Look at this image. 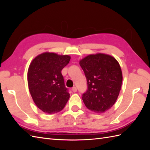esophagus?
Wrapping results in <instances>:
<instances>
[{
  "label": "esophagus",
  "instance_id": "1",
  "mask_svg": "<svg viewBox=\"0 0 150 150\" xmlns=\"http://www.w3.org/2000/svg\"><path fill=\"white\" fill-rule=\"evenodd\" d=\"M71 90H72V91H73V92H76V91H77V88H76L75 86L73 87V88H72V89H71Z\"/></svg>",
  "mask_w": 150,
  "mask_h": 150
}]
</instances>
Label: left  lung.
I'll list each match as a JSON object with an SVG mask.
<instances>
[{"label": "left lung", "mask_w": 150, "mask_h": 150, "mask_svg": "<svg viewBox=\"0 0 150 150\" xmlns=\"http://www.w3.org/2000/svg\"><path fill=\"white\" fill-rule=\"evenodd\" d=\"M88 89L82 100L88 110L104 113L113 106L119 95L122 74L117 60L109 55L97 53L81 60Z\"/></svg>", "instance_id": "1"}]
</instances>
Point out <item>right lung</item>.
<instances>
[{"label":"right lung","mask_w":150,"mask_h":150,"mask_svg":"<svg viewBox=\"0 0 150 150\" xmlns=\"http://www.w3.org/2000/svg\"><path fill=\"white\" fill-rule=\"evenodd\" d=\"M70 59L69 55L46 52L37 56L30 64L28 87L35 104L44 113L59 112L69 99L61 71Z\"/></svg>","instance_id":"right-lung-1"}]
</instances>
